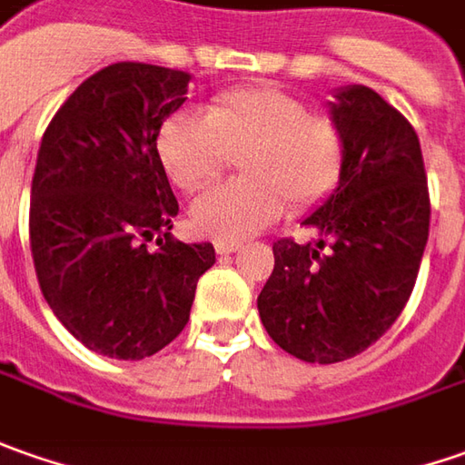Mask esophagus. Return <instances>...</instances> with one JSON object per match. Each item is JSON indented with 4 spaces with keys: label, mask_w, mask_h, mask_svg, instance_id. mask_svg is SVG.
Masks as SVG:
<instances>
[{
    "label": "esophagus",
    "mask_w": 465,
    "mask_h": 465,
    "mask_svg": "<svg viewBox=\"0 0 465 465\" xmlns=\"http://www.w3.org/2000/svg\"><path fill=\"white\" fill-rule=\"evenodd\" d=\"M242 244H236V242H216V252L218 254H232V252H239Z\"/></svg>",
    "instance_id": "esophagus-1"
}]
</instances>
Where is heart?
<instances>
[{"mask_svg":"<svg viewBox=\"0 0 465 465\" xmlns=\"http://www.w3.org/2000/svg\"><path fill=\"white\" fill-rule=\"evenodd\" d=\"M156 153L180 190H203L232 156L247 180L221 184L193 203L195 229L218 242H244L293 211H309L337 190L344 172L342 131L312 115L301 97L278 87L218 94L205 118L177 113L159 128Z\"/></svg>","mask_w":465,"mask_h":465,"instance_id":"heart-1","label":"heart"}]
</instances>
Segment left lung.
<instances>
[{"mask_svg": "<svg viewBox=\"0 0 465 465\" xmlns=\"http://www.w3.org/2000/svg\"><path fill=\"white\" fill-rule=\"evenodd\" d=\"M329 121L342 131L344 172L303 221L319 242H275V270L257 298L275 344L322 365L355 358L399 319L430 233L422 149L407 118L350 84L334 92Z\"/></svg>", "mask_w": 465, "mask_h": 465, "instance_id": "left-lung-1", "label": "left lung"}]
</instances>
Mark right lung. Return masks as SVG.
<instances>
[{"label": "right lung", "mask_w": 465, "mask_h": 465, "mask_svg": "<svg viewBox=\"0 0 465 465\" xmlns=\"http://www.w3.org/2000/svg\"><path fill=\"white\" fill-rule=\"evenodd\" d=\"M190 74L123 61L74 89L45 128L30 187V249L51 312L79 342L143 361L187 324L213 244L169 236L180 205L156 153ZM157 239V247L148 242Z\"/></svg>", "instance_id": "right-lung-1"}]
</instances>
